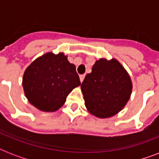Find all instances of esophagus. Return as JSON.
Segmentation results:
<instances>
[{
  "mask_svg": "<svg viewBox=\"0 0 159 159\" xmlns=\"http://www.w3.org/2000/svg\"><path fill=\"white\" fill-rule=\"evenodd\" d=\"M84 78H85V74L80 75V81H81V82H83V80H84Z\"/></svg>",
  "mask_w": 159,
  "mask_h": 159,
  "instance_id": "1",
  "label": "esophagus"
}]
</instances>
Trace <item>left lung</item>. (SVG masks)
Instances as JSON below:
<instances>
[{
	"mask_svg": "<svg viewBox=\"0 0 159 159\" xmlns=\"http://www.w3.org/2000/svg\"><path fill=\"white\" fill-rule=\"evenodd\" d=\"M81 88L90 113L99 118H107L120 111L128 102L132 82L117 60L102 58L95 62Z\"/></svg>",
	"mask_w": 159,
	"mask_h": 159,
	"instance_id": "1",
	"label": "left lung"
}]
</instances>
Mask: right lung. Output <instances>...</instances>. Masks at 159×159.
Wrapping results in <instances>:
<instances>
[{
    "label": "right lung",
    "mask_w": 159,
    "mask_h": 159,
    "mask_svg": "<svg viewBox=\"0 0 159 159\" xmlns=\"http://www.w3.org/2000/svg\"><path fill=\"white\" fill-rule=\"evenodd\" d=\"M81 84L76 67L62 53H48L34 60L23 76V87L29 102L43 111H56L67 95Z\"/></svg>",
    "instance_id": "right-lung-1"
}]
</instances>
